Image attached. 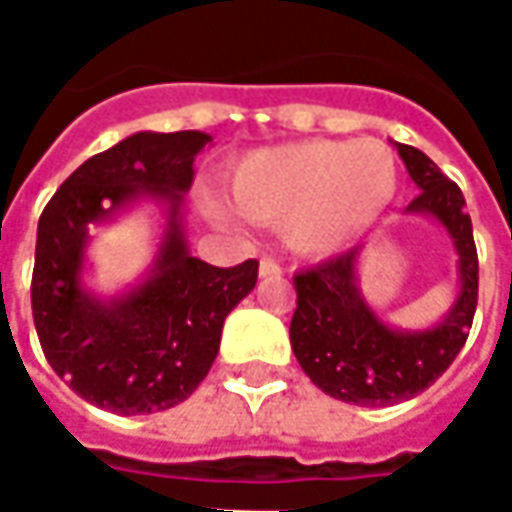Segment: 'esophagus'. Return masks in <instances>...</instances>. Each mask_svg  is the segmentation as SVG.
Here are the masks:
<instances>
[{
	"mask_svg": "<svg viewBox=\"0 0 512 512\" xmlns=\"http://www.w3.org/2000/svg\"><path fill=\"white\" fill-rule=\"evenodd\" d=\"M283 269H280V263H274L272 257H263L260 260V277H280Z\"/></svg>",
	"mask_w": 512,
	"mask_h": 512,
	"instance_id": "obj_1",
	"label": "esophagus"
}]
</instances>
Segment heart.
Here are the masks:
<instances>
[{
  "mask_svg": "<svg viewBox=\"0 0 512 512\" xmlns=\"http://www.w3.org/2000/svg\"><path fill=\"white\" fill-rule=\"evenodd\" d=\"M229 186L240 215L283 226L291 252L328 257L365 235L394 203L399 161L377 138H314L249 152L232 169ZM203 212L238 226L232 206L215 195L203 198Z\"/></svg>",
  "mask_w": 512,
  "mask_h": 512,
  "instance_id": "b5f03b06",
  "label": "heart"
}]
</instances>
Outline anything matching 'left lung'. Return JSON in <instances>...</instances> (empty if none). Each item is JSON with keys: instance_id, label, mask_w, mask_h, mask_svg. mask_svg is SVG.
Listing matches in <instances>:
<instances>
[{"instance_id": "1", "label": "left lung", "mask_w": 512, "mask_h": 512, "mask_svg": "<svg viewBox=\"0 0 512 512\" xmlns=\"http://www.w3.org/2000/svg\"><path fill=\"white\" fill-rule=\"evenodd\" d=\"M394 147L419 189L405 215L439 223L459 257V289L445 314L425 328H399L382 320L357 277L365 246L294 277L297 309L289 328L294 357L328 397L365 408L405 402L442 377L465 345L479 297V257L462 189L422 150Z\"/></svg>"}]
</instances>
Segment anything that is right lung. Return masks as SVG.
<instances>
[{"instance_id":"right-lung-1","label":"right lung","mask_w":512,"mask_h":512,"mask_svg":"<svg viewBox=\"0 0 512 512\" xmlns=\"http://www.w3.org/2000/svg\"><path fill=\"white\" fill-rule=\"evenodd\" d=\"M201 130L135 133L87 158L50 198L36 232L33 323L50 368L104 411L155 414L184 402L221 348L223 320L255 289L257 260L218 269L189 255L184 195ZM141 202L162 212L151 269L124 292L98 295L89 232Z\"/></svg>"}]
</instances>
